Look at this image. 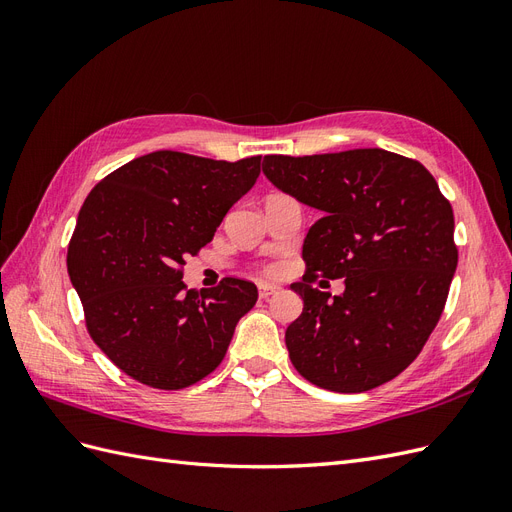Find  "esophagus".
Returning a JSON list of instances; mask_svg holds the SVG:
<instances>
[{
	"mask_svg": "<svg viewBox=\"0 0 512 512\" xmlns=\"http://www.w3.org/2000/svg\"><path fill=\"white\" fill-rule=\"evenodd\" d=\"M280 290H282V288L275 286V284H260V286H258V297H260V299H269V297H273V294H277Z\"/></svg>",
	"mask_w": 512,
	"mask_h": 512,
	"instance_id": "esophagus-1",
	"label": "esophagus"
}]
</instances>
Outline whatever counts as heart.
<instances>
[{
    "label": "heart",
    "mask_w": 512,
    "mask_h": 512,
    "mask_svg": "<svg viewBox=\"0 0 512 512\" xmlns=\"http://www.w3.org/2000/svg\"><path fill=\"white\" fill-rule=\"evenodd\" d=\"M277 271H280V267H277V265H265V267H262V273H267V275H275Z\"/></svg>",
    "instance_id": "b5f03b06"
}]
</instances>
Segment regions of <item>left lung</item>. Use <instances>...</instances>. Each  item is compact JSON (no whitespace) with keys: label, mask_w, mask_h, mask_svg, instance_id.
I'll return each instance as SVG.
<instances>
[{"label":"left lung","mask_w":512,"mask_h":512,"mask_svg":"<svg viewBox=\"0 0 512 512\" xmlns=\"http://www.w3.org/2000/svg\"><path fill=\"white\" fill-rule=\"evenodd\" d=\"M267 179L322 211L303 243V312L286 329L299 374L363 393L399 376L442 316L457 269L453 207L429 170L384 149L265 156ZM347 277L339 298L313 288Z\"/></svg>","instance_id":"obj_1"}]
</instances>
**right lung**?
Segmentation results:
<instances>
[{
  "mask_svg": "<svg viewBox=\"0 0 512 512\" xmlns=\"http://www.w3.org/2000/svg\"><path fill=\"white\" fill-rule=\"evenodd\" d=\"M258 175L260 156L226 162L153 151L89 192L68 245V275L87 333L123 374L177 391L222 363L258 290L224 277L198 294L181 282L183 265Z\"/></svg>",
  "mask_w": 512,
  "mask_h": 512,
  "instance_id": "obj_1",
  "label": "right lung"
}]
</instances>
